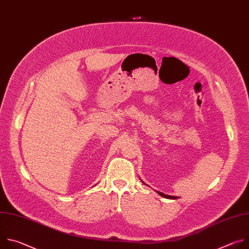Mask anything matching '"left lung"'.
Returning <instances> with one entry per match:
<instances>
[{"mask_svg":"<svg viewBox=\"0 0 249 249\" xmlns=\"http://www.w3.org/2000/svg\"><path fill=\"white\" fill-rule=\"evenodd\" d=\"M143 182V181H142ZM158 193L160 195V196H162V197H164V198H167V199H176L177 197H175V196H170V195H166V194H163V193H161V192H160V191H158Z\"/></svg>","mask_w":249,"mask_h":249,"instance_id":"obj_1","label":"left lung"}]
</instances>
